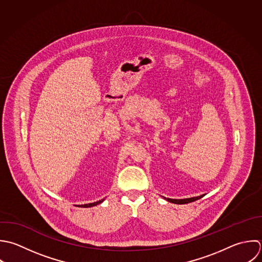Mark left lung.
Wrapping results in <instances>:
<instances>
[{
  "instance_id": "1",
  "label": "left lung",
  "mask_w": 262,
  "mask_h": 262,
  "mask_svg": "<svg viewBox=\"0 0 262 262\" xmlns=\"http://www.w3.org/2000/svg\"><path fill=\"white\" fill-rule=\"evenodd\" d=\"M204 195L202 196H198V197H193V198H188V199H169V198H165L168 202H171V203H174V204H187V203H191V202H194L200 198H202Z\"/></svg>"
}]
</instances>
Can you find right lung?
Listing matches in <instances>:
<instances>
[{
    "instance_id": "1",
    "label": "right lung",
    "mask_w": 262,
    "mask_h": 262,
    "mask_svg": "<svg viewBox=\"0 0 262 262\" xmlns=\"http://www.w3.org/2000/svg\"><path fill=\"white\" fill-rule=\"evenodd\" d=\"M103 202V200H100V201H97V202H94V203H90V204H84V205H80L81 207H92V206H96V205H98V204H100V203H102Z\"/></svg>"
}]
</instances>
